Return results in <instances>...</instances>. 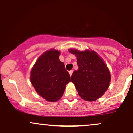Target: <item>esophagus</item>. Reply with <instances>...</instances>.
Listing matches in <instances>:
<instances>
[{
  "instance_id": "esophagus-1",
  "label": "esophagus",
  "mask_w": 133,
  "mask_h": 133,
  "mask_svg": "<svg viewBox=\"0 0 133 133\" xmlns=\"http://www.w3.org/2000/svg\"><path fill=\"white\" fill-rule=\"evenodd\" d=\"M73 70L69 71V75H70V76H71L72 74H73Z\"/></svg>"
}]
</instances>
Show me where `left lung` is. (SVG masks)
I'll use <instances>...</instances> for the list:
<instances>
[{"label": "left lung", "instance_id": "obj_1", "mask_svg": "<svg viewBox=\"0 0 133 133\" xmlns=\"http://www.w3.org/2000/svg\"><path fill=\"white\" fill-rule=\"evenodd\" d=\"M77 58L78 69L71 76L80 97L86 101H95L101 97L109 86L111 75L105 62L92 50L80 51L69 49Z\"/></svg>", "mask_w": 133, "mask_h": 133}]
</instances>
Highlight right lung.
<instances>
[{
	"mask_svg": "<svg viewBox=\"0 0 133 133\" xmlns=\"http://www.w3.org/2000/svg\"><path fill=\"white\" fill-rule=\"evenodd\" d=\"M60 52L47 51L36 61L31 71L30 80L37 93L49 102L61 98L65 85L71 81L64 62L59 59Z\"/></svg>",
	"mask_w": 133,
	"mask_h": 133,
	"instance_id": "obj_1",
	"label": "right lung"
}]
</instances>
